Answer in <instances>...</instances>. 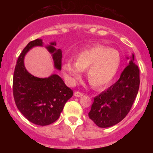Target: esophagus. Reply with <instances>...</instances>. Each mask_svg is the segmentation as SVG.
Segmentation results:
<instances>
[{
	"instance_id": "34e87169",
	"label": "esophagus",
	"mask_w": 153,
	"mask_h": 153,
	"mask_svg": "<svg viewBox=\"0 0 153 153\" xmlns=\"http://www.w3.org/2000/svg\"><path fill=\"white\" fill-rule=\"evenodd\" d=\"M74 94V96L76 97H80L82 96V94L79 91H75Z\"/></svg>"
}]
</instances>
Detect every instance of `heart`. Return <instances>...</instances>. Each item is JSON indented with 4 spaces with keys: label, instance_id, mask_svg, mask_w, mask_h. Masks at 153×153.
<instances>
[{
    "label": "heart",
    "instance_id": "b5f03b06",
    "mask_svg": "<svg viewBox=\"0 0 153 153\" xmlns=\"http://www.w3.org/2000/svg\"><path fill=\"white\" fill-rule=\"evenodd\" d=\"M75 62L68 61L62 65V72L70 85L81 78L82 71L87 70L89 84L95 88L108 86L117 75L121 64L117 51L104 45H96L79 51Z\"/></svg>",
    "mask_w": 153,
    "mask_h": 153
}]
</instances>
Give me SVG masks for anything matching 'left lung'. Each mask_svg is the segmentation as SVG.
Listing matches in <instances>:
<instances>
[{
    "label": "left lung",
    "mask_w": 153,
    "mask_h": 153,
    "mask_svg": "<svg viewBox=\"0 0 153 153\" xmlns=\"http://www.w3.org/2000/svg\"><path fill=\"white\" fill-rule=\"evenodd\" d=\"M120 79L106 91L95 97L88 113L91 120L100 128H108L121 121L131 109L140 85L139 68L134 54Z\"/></svg>",
    "instance_id": "left-lung-1"
}]
</instances>
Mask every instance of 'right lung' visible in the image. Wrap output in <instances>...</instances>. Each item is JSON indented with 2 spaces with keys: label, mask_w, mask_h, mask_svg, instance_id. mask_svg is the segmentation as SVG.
I'll return each mask as SVG.
<instances>
[{
  "label": "right lung",
  "mask_w": 153,
  "mask_h": 153,
  "mask_svg": "<svg viewBox=\"0 0 153 153\" xmlns=\"http://www.w3.org/2000/svg\"><path fill=\"white\" fill-rule=\"evenodd\" d=\"M52 42L45 48L52 56L54 68L61 71L62 52ZM43 47L42 39L32 41L18 59L13 76V96L17 108L31 123L47 126L58 120L65 104L73 96V91L57 74L39 78L29 73L25 66L26 54L34 47Z\"/></svg>",
  "instance_id": "right-lung-1"
}]
</instances>
